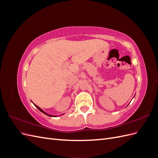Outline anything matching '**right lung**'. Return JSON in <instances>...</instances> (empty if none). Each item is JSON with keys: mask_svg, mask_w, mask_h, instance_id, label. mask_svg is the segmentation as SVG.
<instances>
[{"mask_svg": "<svg viewBox=\"0 0 158 158\" xmlns=\"http://www.w3.org/2000/svg\"><path fill=\"white\" fill-rule=\"evenodd\" d=\"M33 104H34V103H33ZM34 106L38 109H39L40 110V111H41V112H42L43 113H44L45 114H46V115H47V116H49V117H56V116H55V115H51V114H47V113H45L44 111V110H43V109H41L40 107H38L37 106H36V105H35L34 104Z\"/></svg>", "mask_w": 158, "mask_h": 158, "instance_id": "add662e5", "label": "right lung"}]
</instances>
